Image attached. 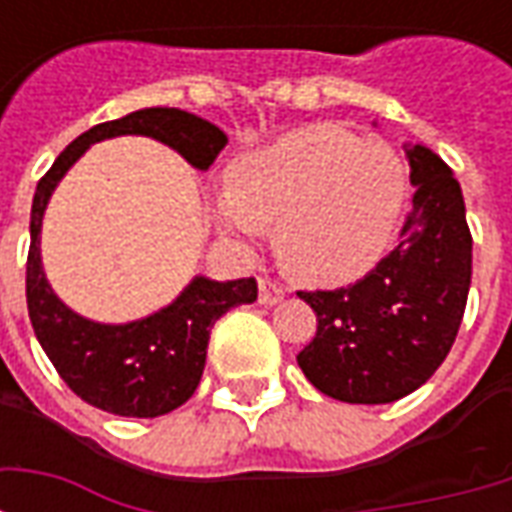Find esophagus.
Listing matches in <instances>:
<instances>
[{"mask_svg":"<svg viewBox=\"0 0 512 512\" xmlns=\"http://www.w3.org/2000/svg\"><path fill=\"white\" fill-rule=\"evenodd\" d=\"M257 285H260V304H266V307L277 304V301H282V296H285V288L277 285L274 279L260 277L257 279Z\"/></svg>","mask_w":512,"mask_h":512,"instance_id":"34e87169","label":"esophagus"}]
</instances>
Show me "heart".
Wrapping results in <instances>:
<instances>
[{"instance_id":"1","label":"heart","mask_w":512,"mask_h":512,"mask_svg":"<svg viewBox=\"0 0 512 512\" xmlns=\"http://www.w3.org/2000/svg\"><path fill=\"white\" fill-rule=\"evenodd\" d=\"M406 197L400 158L340 126H307L227 169L224 230L274 228L279 266L307 285H340L376 266Z\"/></svg>"}]
</instances>
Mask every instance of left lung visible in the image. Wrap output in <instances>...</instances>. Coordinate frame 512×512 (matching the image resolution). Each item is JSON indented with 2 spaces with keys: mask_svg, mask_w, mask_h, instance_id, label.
Here are the masks:
<instances>
[{
  "mask_svg": "<svg viewBox=\"0 0 512 512\" xmlns=\"http://www.w3.org/2000/svg\"><path fill=\"white\" fill-rule=\"evenodd\" d=\"M417 186L400 241L373 271L337 290H299L318 332L299 367L323 395L381 406L411 395L450 354L472 285V233L452 169L406 147Z\"/></svg>",
  "mask_w": 512,
  "mask_h": 512,
  "instance_id": "1",
  "label": "left lung"
}]
</instances>
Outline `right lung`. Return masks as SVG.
<instances>
[{
	"instance_id": "obj_1",
	"label": "right lung",
	"mask_w": 512,
	"mask_h": 512,
	"mask_svg": "<svg viewBox=\"0 0 512 512\" xmlns=\"http://www.w3.org/2000/svg\"><path fill=\"white\" fill-rule=\"evenodd\" d=\"M153 136L208 169L227 145L224 131L189 112L153 106L109 120L76 136L40 178L29 216L27 307L38 343L65 384L84 403L117 417H161L183 406L200 384L213 323L224 312L257 299L255 277L213 282L197 277L178 299L142 321L109 326L65 307L40 266V224L54 186L87 147L109 136Z\"/></svg>"
}]
</instances>
